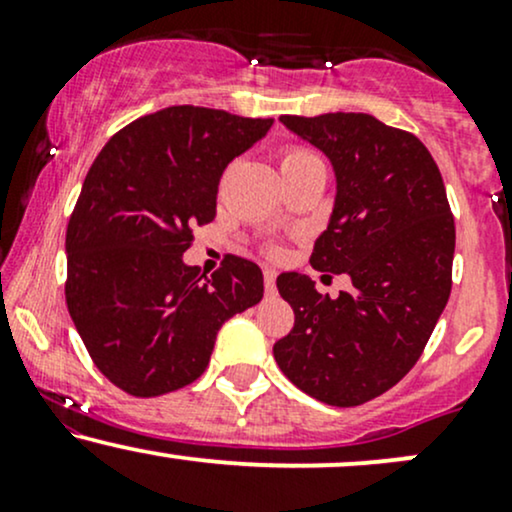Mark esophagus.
I'll return each instance as SVG.
<instances>
[{"label": "esophagus", "instance_id": "obj_1", "mask_svg": "<svg viewBox=\"0 0 512 512\" xmlns=\"http://www.w3.org/2000/svg\"><path fill=\"white\" fill-rule=\"evenodd\" d=\"M264 289L267 293H274L276 291V272L274 269H264Z\"/></svg>", "mask_w": 512, "mask_h": 512}]
</instances>
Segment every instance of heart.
Returning a JSON list of instances; mask_svg holds the SVG:
<instances>
[{
	"instance_id": "obj_1",
	"label": "heart",
	"mask_w": 512,
	"mask_h": 512,
	"mask_svg": "<svg viewBox=\"0 0 512 512\" xmlns=\"http://www.w3.org/2000/svg\"><path fill=\"white\" fill-rule=\"evenodd\" d=\"M310 158H317L313 151L303 149V146H286V149L281 151V168L296 166V163L310 161ZM269 252H272V255H279V248H269Z\"/></svg>"
}]
</instances>
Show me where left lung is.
<instances>
[{
    "instance_id": "1",
    "label": "left lung",
    "mask_w": 512,
    "mask_h": 512,
    "mask_svg": "<svg viewBox=\"0 0 512 512\" xmlns=\"http://www.w3.org/2000/svg\"><path fill=\"white\" fill-rule=\"evenodd\" d=\"M281 122L332 161L337 202L310 264L349 274L354 291L330 298L310 276L281 274L276 286L296 320L274 358L305 395L358 407L395 387L424 354L450 298L455 219L436 161L407 129L366 113Z\"/></svg>"
}]
</instances>
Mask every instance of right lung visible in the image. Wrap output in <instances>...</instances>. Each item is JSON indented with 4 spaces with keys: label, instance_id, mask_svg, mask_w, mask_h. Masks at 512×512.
Here are the masks:
<instances>
[{
    "label": "right lung",
    "instance_id": "1",
    "mask_svg": "<svg viewBox=\"0 0 512 512\" xmlns=\"http://www.w3.org/2000/svg\"><path fill=\"white\" fill-rule=\"evenodd\" d=\"M272 117L173 105L129 122L96 156L67 223L64 296L110 383L158 397L195 383L228 317L262 301V269L226 255L214 274L182 262L216 216L233 158Z\"/></svg>",
    "mask_w": 512,
    "mask_h": 512
}]
</instances>
